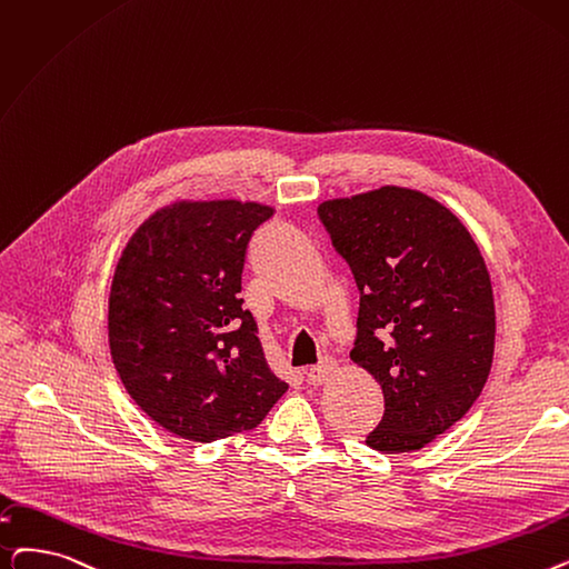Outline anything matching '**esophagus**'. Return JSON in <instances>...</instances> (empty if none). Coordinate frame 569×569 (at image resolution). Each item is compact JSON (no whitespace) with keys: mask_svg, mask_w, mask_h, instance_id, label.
I'll list each match as a JSON object with an SVG mask.
<instances>
[{"mask_svg":"<svg viewBox=\"0 0 569 569\" xmlns=\"http://www.w3.org/2000/svg\"><path fill=\"white\" fill-rule=\"evenodd\" d=\"M335 372H337V362H335L332 358H323L318 365H313V367L309 369V372H307V381H309L311 386H320V383H326Z\"/></svg>","mask_w":569,"mask_h":569,"instance_id":"34e87169","label":"esophagus"}]
</instances>
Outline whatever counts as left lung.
<instances>
[{
    "instance_id": "8db88e82",
    "label": "left lung",
    "mask_w": 569,
    "mask_h": 569,
    "mask_svg": "<svg viewBox=\"0 0 569 569\" xmlns=\"http://www.w3.org/2000/svg\"><path fill=\"white\" fill-rule=\"evenodd\" d=\"M318 216L360 290L351 360L386 400L367 447L423 449L475 405L492 365L496 305L479 246L451 209L400 186L326 200Z\"/></svg>"
}]
</instances>
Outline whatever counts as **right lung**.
Returning <instances> with one entry per match:
<instances>
[{
	"label": "right lung",
	"instance_id": "add662e5",
	"mask_svg": "<svg viewBox=\"0 0 569 569\" xmlns=\"http://www.w3.org/2000/svg\"><path fill=\"white\" fill-rule=\"evenodd\" d=\"M274 209L177 200L148 216L116 264L109 346L139 409L188 441L249 432L288 390L241 307L251 234Z\"/></svg>",
	"mask_w": 569,
	"mask_h": 569
}]
</instances>
